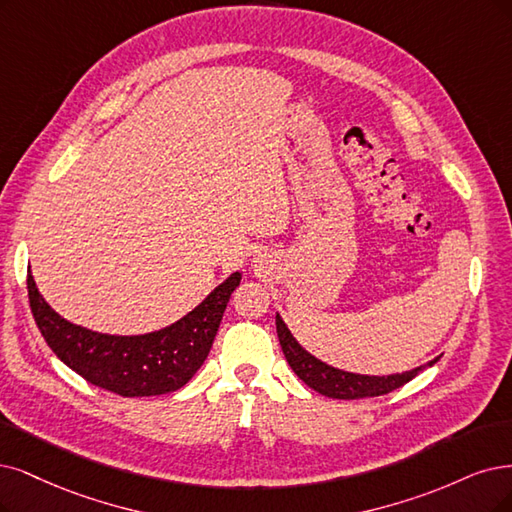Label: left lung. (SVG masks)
<instances>
[{"mask_svg": "<svg viewBox=\"0 0 512 512\" xmlns=\"http://www.w3.org/2000/svg\"><path fill=\"white\" fill-rule=\"evenodd\" d=\"M276 333L280 339L282 352H285L287 363L297 373L299 380L308 384L312 390L329 396V399L352 401V399H371V396H382V394H388L396 388L405 386L424 369V367H418V369H411L407 373L384 375V377L339 371L335 367L320 363L318 358H314L312 354H308L304 348H301L295 342L291 331L287 329L285 320H282L278 314H276ZM437 361L439 358H434V361H430L428 365L432 367Z\"/></svg>", "mask_w": 512, "mask_h": 512, "instance_id": "obj_1", "label": "left lung"}]
</instances>
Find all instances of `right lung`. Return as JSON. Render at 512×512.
<instances>
[{
  "label": "right lung",
  "instance_id": "obj_1",
  "mask_svg": "<svg viewBox=\"0 0 512 512\" xmlns=\"http://www.w3.org/2000/svg\"><path fill=\"white\" fill-rule=\"evenodd\" d=\"M240 285L232 274L175 325L147 335H103L71 325L56 314L27 274L29 306L46 344L92 386L120 396H158L192 380L206 361L230 295Z\"/></svg>",
  "mask_w": 512,
  "mask_h": 512
}]
</instances>
